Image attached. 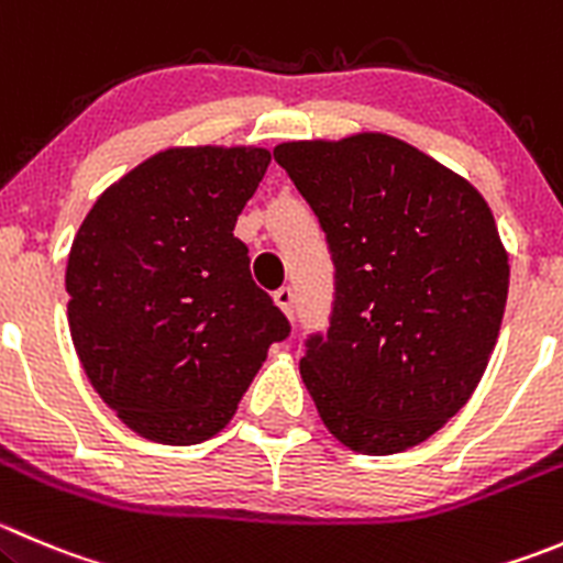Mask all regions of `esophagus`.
I'll return each mask as SVG.
<instances>
[{
	"mask_svg": "<svg viewBox=\"0 0 563 563\" xmlns=\"http://www.w3.org/2000/svg\"><path fill=\"white\" fill-rule=\"evenodd\" d=\"M275 302H277V308L288 316V319H294V308H297V294H294V288H288V286L277 288Z\"/></svg>",
	"mask_w": 563,
	"mask_h": 563,
	"instance_id": "1",
	"label": "esophagus"
}]
</instances>
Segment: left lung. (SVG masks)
Returning <instances> with one entry per match:
<instances>
[{
  "instance_id": "1",
  "label": "left lung",
  "mask_w": 563,
  "mask_h": 563,
  "mask_svg": "<svg viewBox=\"0 0 563 563\" xmlns=\"http://www.w3.org/2000/svg\"><path fill=\"white\" fill-rule=\"evenodd\" d=\"M275 162L335 264L330 330L299 360L324 427L368 456L423 443L473 396L504 321L509 255L487 200L374 131L283 143Z\"/></svg>"
}]
</instances>
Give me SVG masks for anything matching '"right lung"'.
Wrapping results in <instances>:
<instances>
[{
	"instance_id": "obj_1",
	"label": "right lung",
	"mask_w": 563,
	"mask_h": 563,
	"mask_svg": "<svg viewBox=\"0 0 563 563\" xmlns=\"http://www.w3.org/2000/svg\"><path fill=\"white\" fill-rule=\"evenodd\" d=\"M266 148H167L114 181L70 244L65 291L87 379L131 432L214 438L291 327L233 236Z\"/></svg>"
}]
</instances>
